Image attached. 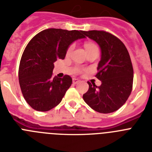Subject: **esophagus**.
Listing matches in <instances>:
<instances>
[{
  "mask_svg": "<svg viewBox=\"0 0 152 152\" xmlns=\"http://www.w3.org/2000/svg\"><path fill=\"white\" fill-rule=\"evenodd\" d=\"M80 82V80L79 79H76V78H73L72 79V83H73L74 84H76L77 83Z\"/></svg>",
  "mask_w": 152,
  "mask_h": 152,
  "instance_id": "1",
  "label": "esophagus"
}]
</instances>
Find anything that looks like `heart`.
Wrapping results in <instances>:
<instances>
[{
	"instance_id": "b5f03b06",
	"label": "heart",
	"mask_w": 152,
	"mask_h": 152,
	"mask_svg": "<svg viewBox=\"0 0 152 152\" xmlns=\"http://www.w3.org/2000/svg\"><path fill=\"white\" fill-rule=\"evenodd\" d=\"M94 46H95V45H94V44H87L86 45H85V48H86V50H87V49H88V48H92V47H94ZM73 48H74V44L70 45V47L69 48V49H68V51H67L68 54L71 53V51L73 50Z\"/></svg>"
}]
</instances>
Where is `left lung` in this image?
<instances>
[{"instance_id": "8db88e82", "label": "left lung", "mask_w": 152, "mask_h": 152, "mask_svg": "<svg viewBox=\"0 0 152 152\" xmlns=\"http://www.w3.org/2000/svg\"><path fill=\"white\" fill-rule=\"evenodd\" d=\"M83 33L101 49L96 76L102 85L97 87L94 83L87 82L89 89L83 97L96 112L111 113L125 104L131 94L134 80L131 59L124 44L111 33L98 30Z\"/></svg>"}]
</instances>
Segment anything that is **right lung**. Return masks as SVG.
<instances>
[{"instance_id":"right-lung-1","label":"right lung","mask_w":152,"mask_h":152,"mask_svg":"<svg viewBox=\"0 0 152 152\" xmlns=\"http://www.w3.org/2000/svg\"><path fill=\"white\" fill-rule=\"evenodd\" d=\"M82 30L48 29L34 37L22 55L18 80L25 100L33 109L47 112L61 102L72 80L53 77L54 62L64 59L76 40L86 38Z\"/></svg>"}]
</instances>
